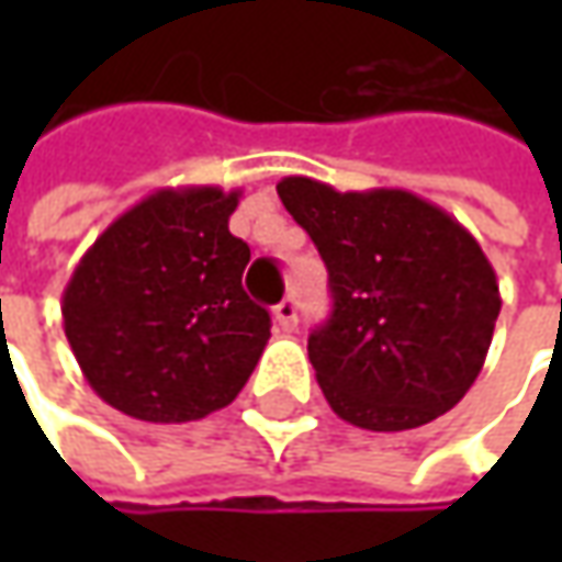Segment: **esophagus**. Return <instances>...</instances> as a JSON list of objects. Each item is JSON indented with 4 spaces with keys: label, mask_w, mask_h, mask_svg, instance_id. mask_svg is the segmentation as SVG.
Instances as JSON below:
<instances>
[{
    "label": "esophagus",
    "mask_w": 562,
    "mask_h": 562,
    "mask_svg": "<svg viewBox=\"0 0 562 562\" xmlns=\"http://www.w3.org/2000/svg\"><path fill=\"white\" fill-rule=\"evenodd\" d=\"M296 322H300V315H296V300H293V296L281 300V303L274 306V325H278L281 331H293Z\"/></svg>",
    "instance_id": "1"
}]
</instances>
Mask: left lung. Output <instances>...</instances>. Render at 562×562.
I'll list each match as a JSON object with an SVG mask.
<instances>
[{
    "label": "left lung",
    "mask_w": 562,
    "mask_h": 562,
    "mask_svg": "<svg viewBox=\"0 0 562 562\" xmlns=\"http://www.w3.org/2000/svg\"><path fill=\"white\" fill-rule=\"evenodd\" d=\"M278 196L328 269L335 310L310 335V362L331 409L369 431L419 428L453 409L501 313L479 240L409 190L340 193L293 175Z\"/></svg>",
    "instance_id": "left-lung-1"
}]
</instances>
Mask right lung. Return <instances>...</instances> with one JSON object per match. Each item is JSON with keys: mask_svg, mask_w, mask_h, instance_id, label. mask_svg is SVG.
I'll use <instances>...</instances> for the list:
<instances>
[{"mask_svg": "<svg viewBox=\"0 0 562 562\" xmlns=\"http://www.w3.org/2000/svg\"><path fill=\"white\" fill-rule=\"evenodd\" d=\"M240 190L165 187L127 209L61 293L65 337L90 387L143 422L227 406L271 337L244 291L249 247L227 231Z\"/></svg>", "mask_w": 562, "mask_h": 562, "instance_id": "obj_1", "label": "right lung"}]
</instances>
